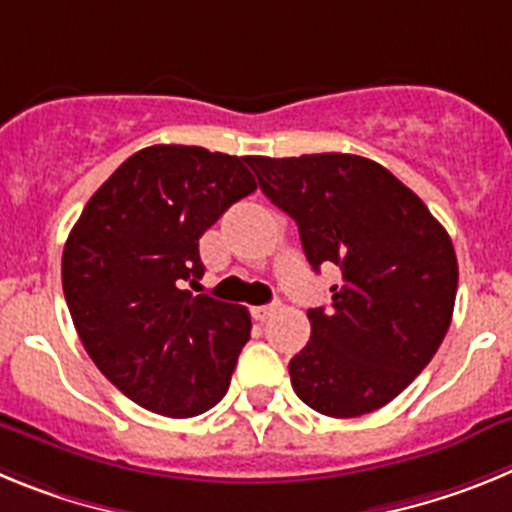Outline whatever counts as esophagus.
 I'll return each mask as SVG.
<instances>
[{"label": "esophagus", "mask_w": 512, "mask_h": 512, "mask_svg": "<svg viewBox=\"0 0 512 512\" xmlns=\"http://www.w3.org/2000/svg\"><path fill=\"white\" fill-rule=\"evenodd\" d=\"M274 310H277V305H259V307H251V315L253 320L264 323V320H269L271 315H274Z\"/></svg>", "instance_id": "esophagus-1"}]
</instances>
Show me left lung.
Returning a JSON list of instances; mask_svg holds the SVG:
<instances>
[{
    "label": "left lung",
    "mask_w": 512,
    "mask_h": 512,
    "mask_svg": "<svg viewBox=\"0 0 512 512\" xmlns=\"http://www.w3.org/2000/svg\"><path fill=\"white\" fill-rule=\"evenodd\" d=\"M261 192L297 223L315 271L338 266L330 310L289 361L297 397L330 418L395 400L441 346L459 284L454 243L418 194L354 153L248 156Z\"/></svg>",
    "instance_id": "left-lung-1"
}]
</instances>
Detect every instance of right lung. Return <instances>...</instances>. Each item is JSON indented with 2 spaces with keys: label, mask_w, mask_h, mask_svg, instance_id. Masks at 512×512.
<instances>
[{
  "label": "right lung",
  "mask_w": 512,
  "mask_h": 512,
  "mask_svg": "<svg viewBox=\"0 0 512 512\" xmlns=\"http://www.w3.org/2000/svg\"><path fill=\"white\" fill-rule=\"evenodd\" d=\"M253 189L246 158L151 146L120 164L69 233L61 279L76 333L140 408L194 418L228 392L251 315L187 287L205 274L202 233Z\"/></svg>",
  "instance_id": "1"
}]
</instances>
